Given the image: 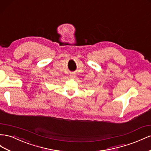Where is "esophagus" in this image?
Returning a JSON list of instances; mask_svg holds the SVG:
<instances>
[{"label":"esophagus","instance_id":"esophagus-1","mask_svg":"<svg viewBox=\"0 0 151 151\" xmlns=\"http://www.w3.org/2000/svg\"><path fill=\"white\" fill-rule=\"evenodd\" d=\"M76 77V75L75 74H74V73H71V74H70V77H71V78H74V77Z\"/></svg>","mask_w":151,"mask_h":151}]
</instances>
